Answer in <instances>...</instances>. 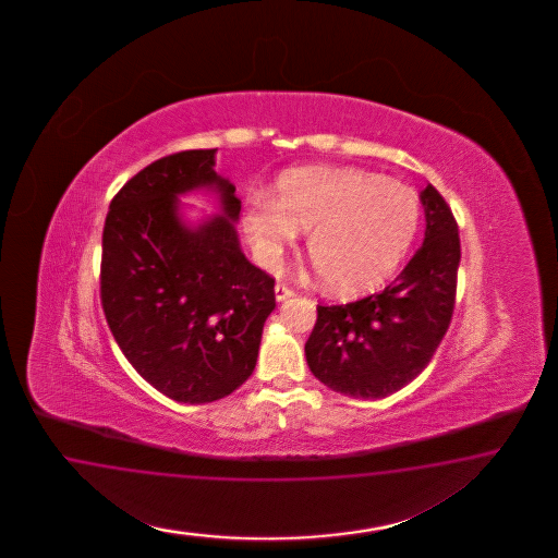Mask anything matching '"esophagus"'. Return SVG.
I'll list each match as a JSON object with an SVG mask.
<instances>
[{"mask_svg": "<svg viewBox=\"0 0 558 558\" xmlns=\"http://www.w3.org/2000/svg\"><path fill=\"white\" fill-rule=\"evenodd\" d=\"M274 290H276V301H278V303H282V301H287L290 296H294V290L288 287V284H284V282H278Z\"/></svg>", "mask_w": 558, "mask_h": 558, "instance_id": "obj_1", "label": "esophagus"}]
</instances>
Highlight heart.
Listing matches in <instances>:
<instances>
[{
    "mask_svg": "<svg viewBox=\"0 0 558 558\" xmlns=\"http://www.w3.org/2000/svg\"><path fill=\"white\" fill-rule=\"evenodd\" d=\"M411 187L357 168H292L271 196L243 213V231L262 264L274 266L308 231L306 254L323 287L360 294L389 280L420 229Z\"/></svg>",
    "mask_w": 558,
    "mask_h": 558,
    "instance_id": "1",
    "label": "heart"
}]
</instances>
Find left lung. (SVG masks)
Segmentation results:
<instances>
[{
	"instance_id": "8db88e82",
	"label": "left lung",
	"mask_w": 558,
	"mask_h": 558,
	"mask_svg": "<svg viewBox=\"0 0 558 558\" xmlns=\"http://www.w3.org/2000/svg\"><path fill=\"white\" fill-rule=\"evenodd\" d=\"M423 245L405 270L378 294L317 306L304 343L311 372L329 389L354 399H385L403 389L436 354L457 301L460 236L436 187L422 192Z\"/></svg>"
}]
</instances>
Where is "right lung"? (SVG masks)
Here are the masks:
<instances>
[{
	"instance_id": "add662e5",
	"label": "right lung",
	"mask_w": 558,
	"mask_h": 558,
	"mask_svg": "<svg viewBox=\"0 0 558 558\" xmlns=\"http://www.w3.org/2000/svg\"><path fill=\"white\" fill-rule=\"evenodd\" d=\"M217 149L153 161L112 198L101 233L100 299L122 354L178 403H213L255 368L274 278L243 255L235 186L215 171ZM213 186L222 216L187 228L177 196Z\"/></svg>"
}]
</instances>
